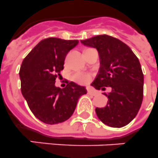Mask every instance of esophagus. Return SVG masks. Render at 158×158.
I'll use <instances>...</instances> for the list:
<instances>
[{"instance_id": "esophagus-1", "label": "esophagus", "mask_w": 158, "mask_h": 158, "mask_svg": "<svg viewBox=\"0 0 158 158\" xmlns=\"http://www.w3.org/2000/svg\"><path fill=\"white\" fill-rule=\"evenodd\" d=\"M87 93L89 94V95H96V92H95V91L91 89V88H89V89H88V91H87Z\"/></svg>"}]
</instances>
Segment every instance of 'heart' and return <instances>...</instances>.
Segmentation results:
<instances>
[{"mask_svg": "<svg viewBox=\"0 0 158 158\" xmlns=\"http://www.w3.org/2000/svg\"><path fill=\"white\" fill-rule=\"evenodd\" d=\"M73 79L74 81L77 82L80 84H86L88 83L91 79V76L89 74H85V73H75L73 75Z\"/></svg>", "mask_w": 158, "mask_h": 158, "instance_id": "1", "label": "heart"}]
</instances>
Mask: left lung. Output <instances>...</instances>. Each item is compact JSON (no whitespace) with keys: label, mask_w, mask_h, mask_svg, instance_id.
I'll use <instances>...</instances> for the list:
<instances>
[{"label":"left lung","mask_w":158,"mask_h":158,"mask_svg":"<svg viewBox=\"0 0 158 158\" xmlns=\"http://www.w3.org/2000/svg\"><path fill=\"white\" fill-rule=\"evenodd\" d=\"M97 50L100 67L91 83L95 89L111 87L108 104L96 108L98 118L112 128H121L137 115L143 99L144 75L137 57L125 43L108 35H97L81 41Z\"/></svg>","instance_id":"left-lung-1"}]
</instances>
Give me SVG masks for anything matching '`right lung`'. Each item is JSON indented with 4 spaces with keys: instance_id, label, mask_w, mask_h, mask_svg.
<instances>
[{
    "instance_id": "1",
    "label": "right lung",
    "mask_w": 158,
    "mask_h": 158,
    "mask_svg": "<svg viewBox=\"0 0 158 158\" xmlns=\"http://www.w3.org/2000/svg\"><path fill=\"white\" fill-rule=\"evenodd\" d=\"M78 40L49 38L42 40L24 59L20 68L22 93L34 116L45 124H55L72 116L79 97L87 89L74 82L65 88L55 86L67 53Z\"/></svg>"
}]
</instances>
